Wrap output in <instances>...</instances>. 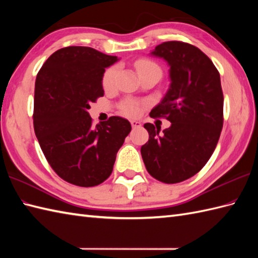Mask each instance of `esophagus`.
<instances>
[{"mask_svg": "<svg viewBox=\"0 0 258 258\" xmlns=\"http://www.w3.org/2000/svg\"><path fill=\"white\" fill-rule=\"evenodd\" d=\"M131 125H132L133 128L141 127V123L138 122V120H131Z\"/></svg>", "mask_w": 258, "mask_h": 258, "instance_id": "1", "label": "esophagus"}]
</instances>
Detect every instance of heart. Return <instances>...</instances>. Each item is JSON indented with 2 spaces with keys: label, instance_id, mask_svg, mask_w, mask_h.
I'll return each instance as SVG.
<instances>
[{
  "label": "heart",
  "instance_id": "obj_1",
  "mask_svg": "<svg viewBox=\"0 0 258 258\" xmlns=\"http://www.w3.org/2000/svg\"><path fill=\"white\" fill-rule=\"evenodd\" d=\"M135 67H136V70H138L140 76L147 73H158L160 75H162V69L160 65H158L156 62L152 61L150 58H140L139 61L136 62ZM118 73H119V68L117 65H113V67L106 69L102 79V84H103L104 90L112 91L115 89ZM144 105L145 104L142 102L126 100L119 104V109L124 115H126V116L136 117L139 116Z\"/></svg>",
  "mask_w": 258,
  "mask_h": 258
}]
</instances>
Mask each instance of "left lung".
I'll return each mask as SVG.
<instances>
[{
  "instance_id": "left-lung-1",
  "label": "left lung",
  "mask_w": 258,
  "mask_h": 258,
  "mask_svg": "<svg viewBox=\"0 0 258 258\" xmlns=\"http://www.w3.org/2000/svg\"><path fill=\"white\" fill-rule=\"evenodd\" d=\"M153 55L166 59L171 86L150 116L163 117L171 127L144 124L149 142L141 147L151 176L176 184L194 176L210 160L223 128L224 96L220 72L199 47L180 41L157 45Z\"/></svg>"
}]
</instances>
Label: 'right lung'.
<instances>
[{"label": "right lung", "mask_w": 258, "mask_h": 258, "mask_svg": "<svg viewBox=\"0 0 258 258\" xmlns=\"http://www.w3.org/2000/svg\"><path fill=\"white\" fill-rule=\"evenodd\" d=\"M116 61L95 48L68 46L54 52L37 73L34 132L53 171L70 184L92 187L106 180L132 130L119 116L94 127L87 113L104 95L105 69Z\"/></svg>", "instance_id": "1"}]
</instances>
